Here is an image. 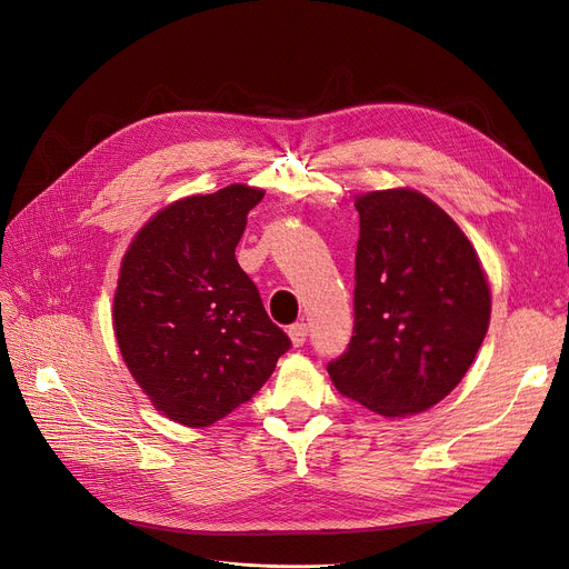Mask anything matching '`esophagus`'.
Returning <instances> with one entry per match:
<instances>
[{
	"label": "esophagus",
	"mask_w": 569,
	"mask_h": 569,
	"mask_svg": "<svg viewBox=\"0 0 569 569\" xmlns=\"http://www.w3.org/2000/svg\"><path fill=\"white\" fill-rule=\"evenodd\" d=\"M288 337H290V341H292L295 348L305 346V343H307V337H309L307 322H295V325H290V327H288Z\"/></svg>",
	"instance_id": "obj_1"
}]
</instances>
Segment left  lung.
Returning a JSON list of instances; mask_svg holds the SVG:
<instances>
[{
    "mask_svg": "<svg viewBox=\"0 0 569 569\" xmlns=\"http://www.w3.org/2000/svg\"><path fill=\"white\" fill-rule=\"evenodd\" d=\"M355 209V327L327 371L339 395L371 412H422L455 390L480 350L489 283L468 237L427 196L373 191Z\"/></svg>",
    "mask_w": 569,
    "mask_h": 569,
    "instance_id": "1",
    "label": "left lung"
}]
</instances>
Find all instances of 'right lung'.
I'll return each instance as SVG.
<instances>
[{
    "label": "right lung",
    "instance_id": "add662e5",
    "mask_svg": "<svg viewBox=\"0 0 569 569\" xmlns=\"http://www.w3.org/2000/svg\"><path fill=\"white\" fill-rule=\"evenodd\" d=\"M260 189L177 200L129 247L114 292L124 362L170 420L209 427L251 401L292 346L269 320L234 247Z\"/></svg>",
    "mask_w": 569,
    "mask_h": 569
}]
</instances>
